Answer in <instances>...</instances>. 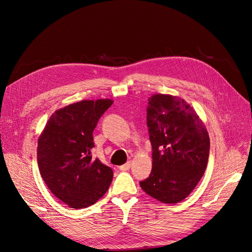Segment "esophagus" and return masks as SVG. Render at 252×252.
Listing matches in <instances>:
<instances>
[{"label": "esophagus", "instance_id": "34e87169", "mask_svg": "<svg viewBox=\"0 0 252 252\" xmlns=\"http://www.w3.org/2000/svg\"><path fill=\"white\" fill-rule=\"evenodd\" d=\"M130 166H131L130 162H127L126 164L120 166V167H119V169H120V170H122V171H127V170H129V168H130Z\"/></svg>", "mask_w": 252, "mask_h": 252}]
</instances>
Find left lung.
<instances>
[{"label":"left lung","mask_w":252,"mask_h":252,"mask_svg":"<svg viewBox=\"0 0 252 252\" xmlns=\"http://www.w3.org/2000/svg\"><path fill=\"white\" fill-rule=\"evenodd\" d=\"M147 127L152 170L140 182L141 188L161 203H180L192 192L207 167V129L185 100L162 94L148 98Z\"/></svg>","instance_id":"left-lung-1"}]
</instances>
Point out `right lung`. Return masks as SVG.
<instances>
[{"instance_id":"add662e5","label":"right lung","mask_w":252,"mask_h":252,"mask_svg":"<svg viewBox=\"0 0 252 252\" xmlns=\"http://www.w3.org/2000/svg\"><path fill=\"white\" fill-rule=\"evenodd\" d=\"M110 98L84 100L56 110L37 140V165L50 191L70 208H86L107 191L110 167L93 158V132Z\"/></svg>"}]
</instances>
